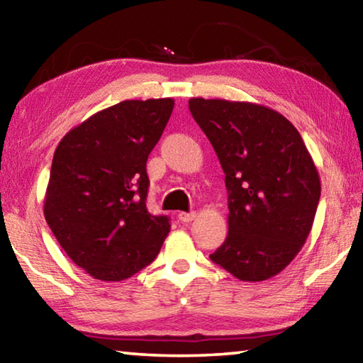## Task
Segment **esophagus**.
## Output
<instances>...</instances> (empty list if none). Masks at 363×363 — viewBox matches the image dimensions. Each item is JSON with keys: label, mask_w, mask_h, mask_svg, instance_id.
<instances>
[{"label": "esophagus", "mask_w": 363, "mask_h": 363, "mask_svg": "<svg viewBox=\"0 0 363 363\" xmlns=\"http://www.w3.org/2000/svg\"><path fill=\"white\" fill-rule=\"evenodd\" d=\"M196 216L195 211H190V213H186V211H181L179 214H177V218H179L181 223H190V220H194Z\"/></svg>", "instance_id": "obj_1"}]
</instances>
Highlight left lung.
I'll use <instances>...</instances> for the list:
<instances>
[{"instance_id":"obj_1","label":"left lung","mask_w":363,"mask_h":363,"mask_svg":"<svg viewBox=\"0 0 363 363\" xmlns=\"http://www.w3.org/2000/svg\"><path fill=\"white\" fill-rule=\"evenodd\" d=\"M189 108L225 174L229 233L211 261L243 281L281 272L306 243L320 177L284 115L251 102L195 97Z\"/></svg>"}]
</instances>
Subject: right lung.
Masks as SVG:
<instances>
[{"label":"right lung","mask_w":363,"mask_h":363,"mask_svg":"<svg viewBox=\"0 0 363 363\" xmlns=\"http://www.w3.org/2000/svg\"><path fill=\"white\" fill-rule=\"evenodd\" d=\"M174 101H123L73 128L54 152L45 218L70 259L102 281L155 259L171 229L147 210V158Z\"/></svg>","instance_id":"add662e5"}]
</instances>
